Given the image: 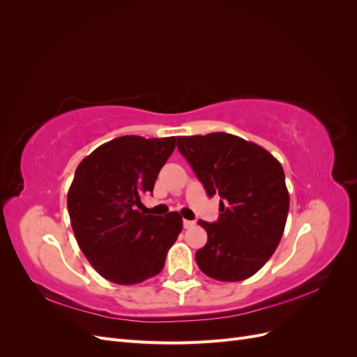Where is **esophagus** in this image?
<instances>
[{"mask_svg": "<svg viewBox=\"0 0 357 357\" xmlns=\"http://www.w3.org/2000/svg\"><path fill=\"white\" fill-rule=\"evenodd\" d=\"M183 226H185V228L188 229V228H192V226H195V222H193V220H183Z\"/></svg>", "mask_w": 357, "mask_h": 357, "instance_id": "34e87169", "label": "esophagus"}]
</instances>
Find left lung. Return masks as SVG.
Listing matches in <instances>:
<instances>
[{
	"mask_svg": "<svg viewBox=\"0 0 357 357\" xmlns=\"http://www.w3.org/2000/svg\"><path fill=\"white\" fill-rule=\"evenodd\" d=\"M208 197L219 195V219L199 220L208 240L195 259L219 282H241L256 274L282 240L289 192L280 162L252 142L226 134L177 137Z\"/></svg>",
	"mask_w": 357,
	"mask_h": 357,
	"instance_id": "obj_1",
	"label": "left lung"
}]
</instances>
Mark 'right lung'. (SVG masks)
Returning <instances> with one entry per match:
<instances>
[{"mask_svg":"<svg viewBox=\"0 0 357 357\" xmlns=\"http://www.w3.org/2000/svg\"><path fill=\"white\" fill-rule=\"evenodd\" d=\"M176 137L123 135L95 149L75 169L67 195L80 250L109 282L138 284L165 265L183 229L181 215L143 214L142 195L153 192Z\"/></svg>","mask_w":357,"mask_h":357,"instance_id":"obj_1","label":"right lung"}]
</instances>
